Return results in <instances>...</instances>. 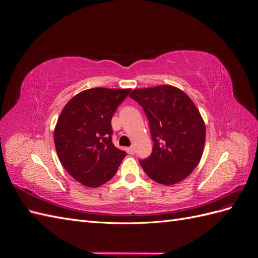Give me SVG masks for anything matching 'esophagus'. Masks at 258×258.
Instances as JSON below:
<instances>
[{"mask_svg":"<svg viewBox=\"0 0 258 258\" xmlns=\"http://www.w3.org/2000/svg\"><path fill=\"white\" fill-rule=\"evenodd\" d=\"M126 152L130 155H134L135 154V147L134 146H130V147H127L126 148Z\"/></svg>","mask_w":258,"mask_h":258,"instance_id":"obj_1","label":"esophagus"}]
</instances>
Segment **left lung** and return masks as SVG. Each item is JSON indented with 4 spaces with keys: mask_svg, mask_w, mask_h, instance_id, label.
Returning <instances> with one entry per match:
<instances>
[{
    "mask_svg": "<svg viewBox=\"0 0 258 258\" xmlns=\"http://www.w3.org/2000/svg\"><path fill=\"white\" fill-rule=\"evenodd\" d=\"M142 106L150 124L153 151L140 160L155 182L171 185L198 166L206 141V126L196 105L173 86L135 89L129 95Z\"/></svg>",
    "mask_w": 258,
    "mask_h": 258,
    "instance_id": "obj_1",
    "label": "left lung"
}]
</instances>
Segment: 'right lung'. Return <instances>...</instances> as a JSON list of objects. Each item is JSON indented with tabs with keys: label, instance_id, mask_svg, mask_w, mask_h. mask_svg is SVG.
Returning <instances> with one entry per match:
<instances>
[{
	"label": "right lung",
	"instance_id": "obj_1",
	"mask_svg": "<svg viewBox=\"0 0 258 258\" xmlns=\"http://www.w3.org/2000/svg\"><path fill=\"white\" fill-rule=\"evenodd\" d=\"M130 89L91 88L69 101L53 140L62 166L77 182L98 187L111 179L126 152L112 142V117Z\"/></svg>",
	"mask_w": 258,
	"mask_h": 258
}]
</instances>
